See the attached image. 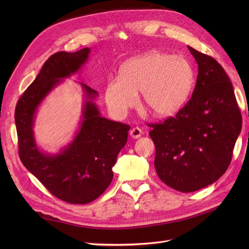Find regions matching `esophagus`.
Returning a JSON list of instances; mask_svg holds the SVG:
<instances>
[{
	"label": "esophagus",
	"mask_w": 249,
	"mask_h": 249,
	"mask_svg": "<svg viewBox=\"0 0 249 249\" xmlns=\"http://www.w3.org/2000/svg\"><path fill=\"white\" fill-rule=\"evenodd\" d=\"M129 134H130V136H131L132 138L137 139V138H139V137L141 136L142 130H141L139 127H134V128H132L131 130H130Z\"/></svg>",
	"instance_id": "obj_1"
}]
</instances>
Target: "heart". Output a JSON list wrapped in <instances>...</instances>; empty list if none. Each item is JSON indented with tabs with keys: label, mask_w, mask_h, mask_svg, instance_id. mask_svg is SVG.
Wrapping results in <instances>:
<instances>
[{
	"label": "heart",
	"mask_w": 249,
	"mask_h": 249,
	"mask_svg": "<svg viewBox=\"0 0 249 249\" xmlns=\"http://www.w3.org/2000/svg\"><path fill=\"white\" fill-rule=\"evenodd\" d=\"M194 81V69L184 56L150 51L122 65L120 78L107 85L106 102L114 114L124 116L135 107L141 91V104L148 112L171 116L188 102Z\"/></svg>",
	"instance_id": "heart-1"
}]
</instances>
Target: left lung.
Instances as JSON below:
<instances>
[{
	"mask_svg": "<svg viewBox=\"0 0 249 249\" xmlns=\"http://www.w3.org/2000/svg\"><path fill=\"white\" fill-rule=\"evenodd\" d=\"M188 48L198 63L193 95L175 117L150 124L149 132L159 178L182 193L205 188L225 174L242 125L224 69L212 56Z\"/></svg>",
	"mask_w": 249,
	"mask_h": 249,
	"instance_id": "left-lung-1",
	"label": "left lung"
}]
</instances>
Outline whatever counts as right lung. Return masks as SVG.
I'll list each match as a JSON object with an SVG mask.
<instances>
[{"mask_svg":"<svg viewBox=\"0 0 249 249\" xmlns=\"http://www.w3.org/2000/svg\"><path fill=\"white\" fill-rule=\"evenodd\" d=\"M89 53V48L86 47L72 53L59 51L52 54L20 97L15 110L22 163L54 197L70 204H88L106 191L130 129L127 124L102 117L93 103L98 93L81 84L87 101L81 129L73 141L54 155L41 152L36 145L33 124L37 107L61 78L81 69Z\"/></svg>","mask_w":249,"mask_h":249,"instance_id":"right-lung-1","label":"right lung"}]
</instances>
